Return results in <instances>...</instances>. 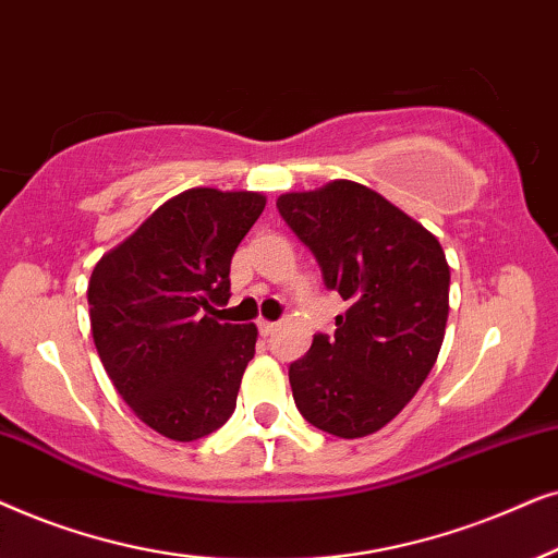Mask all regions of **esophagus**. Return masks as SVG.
Masks as SVG:
<instances>
[{
  "label": "esophagus",
  "mask_w": 558,
  "mask_h": 558,
  "mask_svg": "<svg viewBox=\"0 0 558 558\" xmlns=\"http://www.w3.org/2000/svg\"><path fill=\"white\" fill-rule=\"evenodd\" d=\"M257 329H259V333H263V337H270V333H275V329H278V324L265 322V318H259V322H257Z\"/></svg>",
  "instance_id": "34e87169"
}]
</instances>
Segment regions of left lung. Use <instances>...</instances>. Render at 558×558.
Masks as SVG:
<instances>
[{
    "instance_id": "left-lung-1",
    "label": "left lung",
    "mask_w": 558,
    "mask_h": 558,
    "mask_svg": "<svg viewBox=\"0 0 558 558\" xmlns=\"http://www.w3.org/2000/svg\"><path fill=\"white\" fill-rule=\"evenodd\" d=\"M278 211L347 301L337 331L291 362L293 400L311 426L360 439L403 411L439 356L449 265L439 240L380 193L352 181L286 193Z\"/></svg>"
}]
</instances>
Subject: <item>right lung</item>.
<instances>
[{
    "label": "right lung",
    "mask_w": 558,
    "mask_h": 558,
    "mask_svg": "<svg viewBox=\"0 0 558 558\" xmlns=\"http://www.w3.org/2000/svg\"><path fill=\"white\" fill-rule=\"evenodd\" d=\"M265 209L259 193L191 189L99 259L88 316L101 365L140 421L196 441L234 413L255 324H227L229 265Z\"/></svg>",
    "instance_id": "right-lung-1"
}]
</instances>
